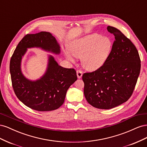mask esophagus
I'll use <instances>...</instances> for the list:
<instances>
[{
  "label": "esophagus",
  "mask_w": 147,
  "mask_h": 147,
  "mask_svg": "<svg viewBox=\"0 0 147 147\" xmlns=\"http://www.w3.org/2000/svg\"><path fill=\"white\" fill-rule=\"evenodd\" d=\"M77 77L78 78H81L82 77L83 73L81 70H77Z\"/></svg>",
  "instance_id": "34e87169"
}]
</instances>
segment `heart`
I'll return each mask as SVG.
<instances>
[{
    "label": "heart",
    "mask_w": 147,
    "mask_h": 147,
    "mask_svg": "<svg viewBox=\"0 0 147 147\" xmlns=\"http://www.w3.org/2000/svg\"><path fill=\"white\" fill-rule=\"evenodd\" d=\"M113 43L109 37L93 34L75 40L70 44L69 50L74 57L82 58V63L86 70L94 71L100 69L109 57ZM67 59L74 61L69 53H65Z\"/></svg>",
    "instance_id": "heart-1"
}]
</instances>
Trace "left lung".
Wrapping results in <instances>:
<instances>
[{
    "label": "left lung",
    "instance_id": "obj_1",
    "mask_svg": "<svg viewBox=\"0 0 147 147\" xmlns=\"http://www.w3.org/2000/svg\"><path fill=\"white\" fill-rule=\"evenodd\" d=\"M115 40L105 64L91 73H84V94L95 108L110 109L126 102L134 90L140 71L137 48L118 29L108 26Z\"/></svg>",
    "mask_w": 147,
    "mask_h": 147
}]
</instances>
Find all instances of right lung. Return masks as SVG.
<instances>
[{
  "label": "right lung",
  "instance_id": "1",
  "mask_svg": "<svg viewBox=\"0 0 147 147\" xmlns=\"http://www.w3.org/2000/svg\"><path fill=\"white\" fill-rule=\"evenodd\" d=\"M32 48H39L55 55L61 53L59 43L50 32L25 35L17 45L10 63L15 94L24 105L33 110L47 112L57 109L63 104L67 91L77 80L76 71L63 67L49 55L45 74L36 80L27 78L22 72L21 61L28 49Z\"/></svg>",
  "mask_w": 147,
  "mask_h": 147
}]
</instances>
